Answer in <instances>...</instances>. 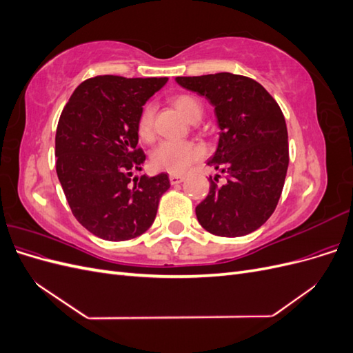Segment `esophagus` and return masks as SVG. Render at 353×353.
<instances>
[{
  "label": "esophagus",
  "mask_w": 353,
  "mask_h": 353,
  "mask_svg": "<svg viewBox=\"0 0 353 353\" xmlns=\"http://www.w3.org/2000/svg\"><path fill=\"white\" fill-rule=\"evenodd\" d=\"M184 179H185L184 175H176V174H170L169 175V181H170V184H172V185H176L179 183H183Z\"/></svg>",
  "instance_id": "obj_1"
}]
</instances>
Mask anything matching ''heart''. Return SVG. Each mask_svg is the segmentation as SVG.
I'll list each match as a JSON object with an SVG mask.
<instances>
[{"label":"heart","mask_w":353,"mask_h":353,"mask_svg":"<svg viewBox=\"0 0 353 353\" xmlns=\"http://www.w3.org/2000/svg\"><path fill=\"white\" fill-rule=\"evenodd\" d=\"M172 104L176 110L183 114L187 121L197 122L203 116L201 103L190 94H176L172 97ZM154 123V108L153 104H145L137 119V132L141 140L152 141ZM203 156V150L190 141H163L160 144L153 156V166L159 170H166L169 174H184L196 160Z\"/></svg>","instance_id":"obj_1"}]
</instances>
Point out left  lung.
I'll return each mask as SVG.
<instances>
[{
    "label": "left lung",
    "mask_w": 353,
    "mask_h": 353,
    "mask_svg": "<svg viewBox=\"0 0 353 353\" xmlns=\"http://www.w3.org/2000/svg\"><path fill=\"white\" fill-rule=\"evenodd\" d=\"M176 82L215 105L221 128L208 165L227 174L209 178V194L196 208L200 225L219 237H241L272 215L288 168V135L279 103L259 82L228 72L178 77Z\"/></svg>",
    "instance_id": "left-lung-1"
}]
</instances>
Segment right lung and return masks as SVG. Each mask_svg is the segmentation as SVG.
Wrapping results in <instances>:
<instances>
[{
  "label": "right lung",
  "mask_w": 353,
  "mask_h": 353,
  "mask_svg": "<svg viewBox=\"0 0 353 353\" xmlns=\"http://www.w3.org/2000/svg\"><path fill=\"white\" fill-rule=\"evenodd\" d=\"M168 78L101 74L83 81L56 131V170L73 216L94 236L125 241L141 236L170 187L168 174L132 178L145 160L137 119Z\"/></svg>",
  "instance_id": "add662e5"
}]
</instances>
